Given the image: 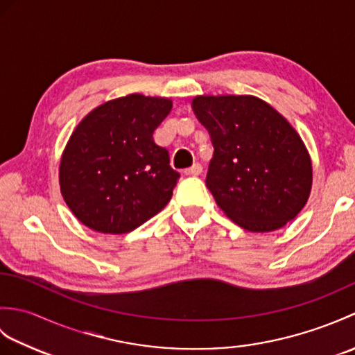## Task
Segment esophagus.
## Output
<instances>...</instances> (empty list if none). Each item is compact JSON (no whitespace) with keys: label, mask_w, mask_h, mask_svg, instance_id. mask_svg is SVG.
Returning <instances> with one entry per match:
<instances>
[{"label":"esophagus","mask_w":355,"mask_h":355,"mask_svg":"<svg viewBox=\"0 0 355 355\" xmlns=\"http://www.w3.org/2000/svg\"><path fill=\"white\" fill-rule=\"evenodd\" d=\"M202 172V166L201 164H198V163H195L192 168H189V169H186L184 171V173L186 175H192V177H195V175H200V173Z\"/></svg>","instance_id":"esophagus-1"}]
</instances>
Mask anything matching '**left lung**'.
<instances>
[{"mask_svg":"<svg viewBox=\"0 0 355 355\" xmlns=\"http://www.w3.org/2000/svg\"><path fill=\"white\" fill-rule=\"evenodd\" d=\"M192 110L214 145L206 186L224 214L261 233L294 220L310 197L313 169L286 119L253 96H198Z\"/></svg>","mask_w":355,"mask_h":355,"instance_id":"left-lung-1","label":"left lung"}]
</instances>
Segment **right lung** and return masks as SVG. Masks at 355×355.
Listing matches in <instances>:
<instances>
[{
  "label": "right lung",
  "instance_id": "1",
  "mask_svg": "<svg viewBox=\"0 0 355 355\" xmlns=\"http://www.w3.org/2000/svg\"><path fill=\"white\" fill-rule=\"evenodd\" d=\"M171 108L169 99L130 94L101 105L78 125L62 154L59 184L82 224L119 235L168 205L180 173L153 134Z\"/></svg>",
  "mask_w": 355,
  "mask_h": 355
}]
</instances>
